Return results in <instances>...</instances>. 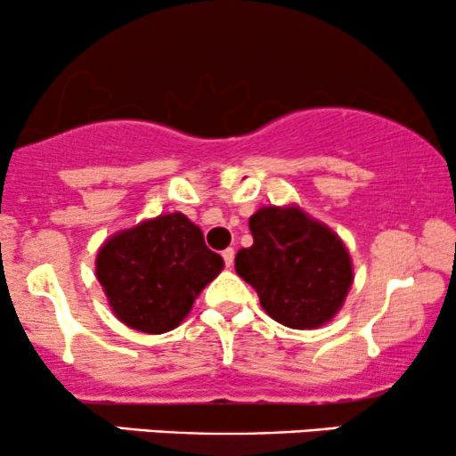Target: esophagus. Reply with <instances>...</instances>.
I'll use <instances>...</instances> for the list:
<instances>
[{
	"label": "esophagus",
	"mask_w": 456,
	"mask_h": 456,
	"mask_svg": "<svg viewBox=\"0 0 456 456\" xmlns=\"http://www.w3.org/2000/svg\"><path fill=\"white\" fill-rule=\"evenodd\" d=\"M233 257H235L233 248H224L223 250V259H224V265H227V268H232V265H233Z\"/></svg>",
	"instance_id": "esophagus-1"
}]
</instances>
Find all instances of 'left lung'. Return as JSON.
Masks as SVG:
<instances>
[{
  "mask_svg": "<svg viewBox=\"0 0 456 456\" xmlns=\"http://www.w3.org/2000/svg\"><path fill=\"white\" fill-rule=\"evenodd\" d=\"M253 246L235 255V272L261 306L287 328H319L341 308L354 272L347 248L300 208H261L248 221Z\"/></svg>",
  "mask_w": 456,
  "mask_h": 456,
  "instance_id": "obj_1",
  "label": "left lung"
}]
</instances>
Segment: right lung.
Masks as SVG:
<instances>
[{
  "mask_svg": "<svg viewBox=\"0 0 456 456\" xmlns=\"http://www.w3.org/2000/svg\"><path fill=\"white\" fill-rule=\"evenodd\" d=\"M223 270L184 214H165L113 235L96 257V276L119 322L139 332H169Z\"/></svg>",
  "mask_w": 456,
  "mask_h": 456,
  "instance_id": "obj_1",
  "label": "right lung"
}]
</instances>
